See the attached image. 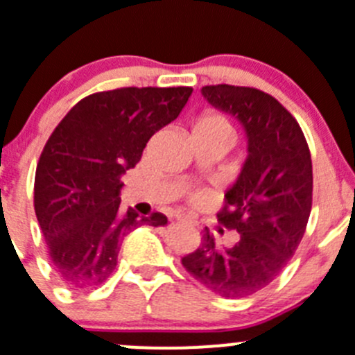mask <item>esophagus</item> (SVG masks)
<instances>
[{
  "mask_svg": "<svg viewBox=\"0 0 355 355\" xmlns=\"http://www.w3.org/2000/svg\"><path fill=\"white\" fill-rule=\"evenodd\" d=\"M177 220H178V222H182V223H192V220L187 218V216H184V215L177 216Z\"/></svg>",
  "mask_w": 355,
  "mask_h": 355,
  "instance_id": "obj_1",
  "label": "esophagus"
}]
</instances>
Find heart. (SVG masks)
Masks as SVG:
<instances>
[{"label": "heart", "instance_id": "obj_1", "mask_svg": "<svg viewBox=\"0 0 355 355\" xmlns=\"http://www.w3.org/2000/svg\"><path fill=\"white\" fill-rule=\"evenodd\" d=\"M194 130H205V132L223 137V139L227 140H230V137H232L229 123H227L222 116L213 114V112H206V114H202L201 118L198 119V123H196Z\"/></svg>", "mask_w": 355, "mask_h": 355}]
</instances>
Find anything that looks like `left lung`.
Masks as SVG:
<instances>
[{
    "label": "left lung",
    "mask_w": 355,
    "mask_h": 355,
    "mask_svg": "<svg viewBox=\"0 0 355 355\" xmlns=\"http://www.w3.org/2000/svg\"><path fill=\"white\" fill-rule=\"evenodd\" d=\"M211 107L232 116L246 135L248 156L227 189L220 223L239 232L216 246L208 229L182 265L206 290L244 298L272 283L297 251L312 208V159L297 119L269 94L248 86H202Z\"/></svg>",
    "instance_id": "8db88e82"
}]
</instances>
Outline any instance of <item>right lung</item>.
<instances>
[{"label": "right lung", "instance_id": "obj_1", "mask_svg": "<svg viewBox=\"0 0 355 355\" xmlns=\"http://www.w3.org/2000/svg\"><path fill=\"white\" fill-rule=\"evenodd\" d=\"M192 88H119L79 101L48 139L34 178V209L55 270L71 290L102 284L121 241L139 225H166L163 213L119 211L121 177L150 137L178 118Z\"/></svg>", "mask_w": 355, "mask_h": 355}]
</instances>
